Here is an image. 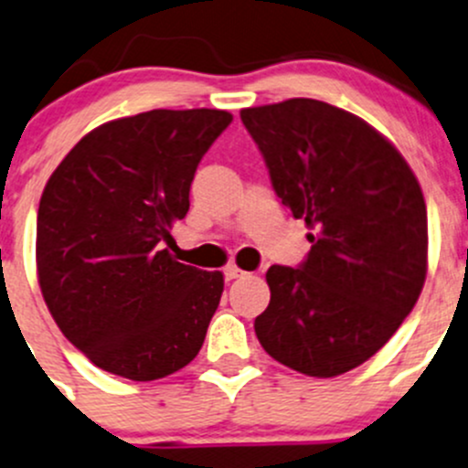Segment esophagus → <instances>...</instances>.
Listing matches in <instances>:
<instances>
[{"label":"esophagus","instance_id":"1","mask_svg":"<svg viewBox=\"0 0 468 468\" xmlns=\"http://www.w3.org/2000/svg\"><path fill=\"white\" fill-rule=\"evenodd\" d=\"M224 275H226V280H235V278H242V275H247V271H242V269L235 267V264H229V267L224 269Z\"/></svg>","mask_w":468,"mask_h":468}]
</instances>
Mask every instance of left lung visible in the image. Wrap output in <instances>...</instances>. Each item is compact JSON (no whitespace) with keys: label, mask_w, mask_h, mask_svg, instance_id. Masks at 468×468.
Segmentation results:
<instances>
[{"label":"left lung","mask_w":468,"mask_h":468,"mask_svg":"<svg viewBox=\"0 0 468 468\" xmlns=\"http://www.w3.org/2000/svg\"><path fill=\"white\" fill-rule=\"evenodd\" d=\"M239 116L275 195L312 230L298 269L267 271L271 303L255 318L260 346L307 377L350 372L390 341L424 287L420 181L375 127L323 101L289 98Z\"/></svg>","instance_id":"8db88e82"}]
</instances>
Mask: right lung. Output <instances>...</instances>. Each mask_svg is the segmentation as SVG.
Instances as JSON below:
<instances>
[{"label": "right lung", "instance_id": "right-lung-1", "mask_svg": "<svg viewBox=\"0 0 468 468\" xmlns=\"http://www.w3.org/2000/svg\"><path fill=\"white\" fill-rule=\"evenodd\" d=\"M221 110H152L82 136L44 186L37 280L60 332L101 370L154 381L199 354L224 275L176 262L164 242L190 208Z\"/></svg>", "mask_w": 468, "mask_h": 468}]
</instances>
